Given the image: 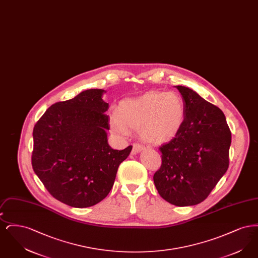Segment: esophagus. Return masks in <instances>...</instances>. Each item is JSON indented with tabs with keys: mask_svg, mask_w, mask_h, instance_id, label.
I'll use <instances>...</instances> for the list:
<instances>
[{
	"mask_svg": "<svg viewBox=\"0 0 258 258\" xmlns=\"http://www.w3.org/2000/svg\"><path fill=\"white\" fill-rule=\"evenodd\" d=\"M142 150H144L143 145H141L139 143H135V144H134V147H133V154L140 153Z\"/></svg>",
	"mask_w": 258,
	"mask_h": 258,
	"instance_id": "esophagus-1",
	"label": "esophagus"
}]
</instances>
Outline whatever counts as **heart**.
I'll return each mask as SVG.
<instances>
[{
    "label": "heart",
    "mask_w": 258,
    "mask_h": 258,
    "mask_svg": "<svg viewBox=\"0 0 258 258\" xmlns=\"http://www.w3.org/2000/svg\"><path fill=\"white\" fill-rule=\"evenodd\" d=\"M184 118V100L179 94L150 92L123 101L111 116V131L125 137L131 134L130 128H138L144 141L160 144L178 134Z\"/></svg>",
    "instance_id": "b5f03b06"
}]
</instances>
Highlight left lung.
<instances>
[{"mask_svg":"<svg viewBox=\"0 0 258 258\" xmlns=\"http://www.w3.org/2000/svg\"><path fill=\"white\" fill-rule=\"evenodd\" d=\"M176 88L184 100V122L160 147L162 163L154 183L164 200L184 207L204 201L225 174L231 133L219 107L187 87Z\"/></svg>","mask_w":258,"mask_h":258,"instance_id":"1","label":"left lung"}]
</instances>
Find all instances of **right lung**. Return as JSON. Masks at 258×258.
<instances>
[{"instance_id":"obj_1","label":"right lung","mask_w":258,"mask_h":258,"mask_svg":"<svg viewBox=\"0 0 258 258\" xmlns=\"http://www.w3.org/2000/svg\"><path fill=\"white\" fill-rule=\"evenodd\" d=\"M104 93L90 89L57 102L34 127V171L52 197L75 208L94 206L107 197L133 149L109 146Z\"/></svg>"}]
</instances>
